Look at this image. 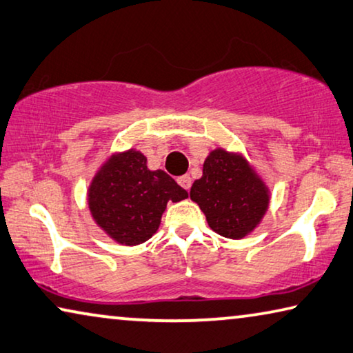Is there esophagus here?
I'll return each mask as SVG.
<instances>
[{
    "label": "esophagus",
    "instance_id": "34e87169",
    "mask_svg": "<svg viewBox=\"0 0 353 353\" xmlns=\"http://www.w3.org/2000/svg\"><path fill=\"white\" fill-rule=\"evenodd\" d=\"M177 182H179V185H181L182 188H185V190H190V187H192V177H190L188 174L177 177Z\"/></svg>",
    "mask_w": 353,
    "mask_h": 353
}]
</instances>
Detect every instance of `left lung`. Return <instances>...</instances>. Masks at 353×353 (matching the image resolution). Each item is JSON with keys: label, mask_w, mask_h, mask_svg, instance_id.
<instances>
[{"label": "left lung", "mask_w": 353, "mask_h": 353, "mask_svg": "<svg viewBox=\"0 0 353 353\" xmlns=\"http://www.w3.org/2000/svg\"><path fill=\"white\" fill-rule=\"evenodd\" d=\"M190 198L216 234L237 240L264 218L270 192L242 155L218 148L207 155L203 177L193 182Z\"/></svg>", "instance_id": "left-lung-1"}]
</instances>
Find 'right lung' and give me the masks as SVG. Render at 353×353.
I'll return each mask as SVG.
<instances>
[{
	"mask_svg": "<svg viewBox=\"0 0 353 353\" xmlns=\"http://www.w3.org/2000/svg\"><path fill=\"white\" fill-rule=\"evenodd\" d=\"M188 193L165 171H150L139 150L111 155L94 176L88 205L94 221L114 242L135 247L157 232L168 201Z\"/></svg>",
	"mask_w": 353,
	"mask_h": 353,
	"instance_id": "1",
	"label": "right lung"
}]
</instances>
